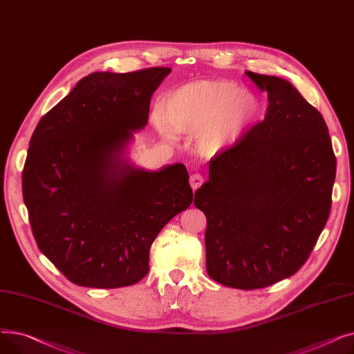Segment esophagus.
<instances>
[{
	"mask_svg": "<svg viewBox=\"0 0 354 354\" xmlns=\"http://www.w3.org/2000/svg\"><path fill=\"white\" fill-rule=\"evenodd\" d=\"M189 183H191V187H192V189L195 191V189H198L201 185L203 183V176L201 175V174H194L191 178H189Z\"/></svg>",
	"mask_w": 354,
	"mask_h": 354,
	"instance_id": "34e87169",
	"label": "esophagus"
}]
</instances>
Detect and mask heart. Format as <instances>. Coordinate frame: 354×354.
Masks as SVG:
<instances>
[{
	"label": "heart",
	"instance_id": "heart-1",
	"mask_svg": "<svg viewBox=\"0 0 354 354\" xmlns=\"http://www.w3.org/2000/svg\"><path fill=\"white\" fill-rule=\"evenodd\" d=\"M258 100L230 80H198L167 93L160 132L174 139V132L196 135L201 152L215 155L232 145L258 115Z\"/></svg>",
	"mask_w": 354,
	"mask_h": 354
}]
</instances>
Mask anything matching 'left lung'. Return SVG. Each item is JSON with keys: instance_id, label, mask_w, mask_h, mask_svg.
I'll use <instances>...</instances> for the list:
<instances>
[{"instance_id": "left-lung-1", "label": "left lung", "mask_w": 354, "mask_h": 354, "mask_svg": "<svg viewBox=\"0 0 354 354\" xmlns=\"http://www.w3.org/2000/svg\"><path fill=\"white\" fill-rule=\"evenodd\" d=\"M245 74L268 93L267 115L209 160L194 203L207 216L208 275L257 290L307 261L330 215L336 156L322 113L292 84Z\"/></svg>"}]
</instances>
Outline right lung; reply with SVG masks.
<instances>
[{
	"label": "right lung",
	"mask_w": 354,
	"mask_h": 354,
	"mask_svg": "<svg viewBox=\"0 0 354 354\" xmlns=\"http://www.w3.org/2000/svg\"><path fill=\"white\" fill-rule=\"evenodd\" d=\"M169 67L91 73L37 124L23 169L35 243L71 283L133 286L160 230L194 199L182 163L135 169L119 155L147 123Z\"/></svg>",
	"instance_id": "add662e5"
}]
</instances>
